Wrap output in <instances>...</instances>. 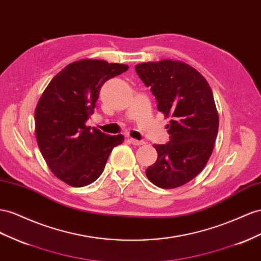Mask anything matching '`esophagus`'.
I'll use <instances>...</instances> for the list:
<instances>
[{
  "label": "esophagus",
  "mask_w": 261,
  "mask_h": 261,
  "mask_svg": "<svg viewBox=\"0 0 261 261\" xmlns=\"http://www.w3.org/2000/svg\"><path fill=\"white\" fill-rule=\"evenodd\" d=\"M128 140H129L130 144L135 145V146H140V145H144L145 144L144 140H137V139H134V138H129Z\"/></svg>",
  "instance_id": "obj_1"
}]
</instances>
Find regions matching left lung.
<instances>
[{
	"instance_id": "1",
	"label": "left lung",
	"mask_w": 261,
	"mask_h": 261,
	"mask_svg": "<svg viewBox=\"0 0 261 261\" xmlns=\"http://www.w3.org/2000/svg\"><path fill=\"white\" fill-rule=\"evenodd\" d=\"M166 117L170 140L156 145L158 158L146 170L154 186L173 189L186 185L205 167L218 132L212 90L204 76L185 62L161 60L135 67Z\"/></svg>"
}]
</instances>
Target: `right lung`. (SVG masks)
<instances>
[{"label":"right lung","instance_id":"1","mask_svg":"<svg viewBox=\"0 0 261 261\" xmlns=\"http://www.w3.org/2000/svg\"><path fill=\"white\" fill-rule=\"evenodd\" d=\"M128 66L83 59L70 63L49 82L35 111V133L51 172L67 185L80 188L102 174L112 149L124 142L122 134L108 135L87 127L103 84Z\"/></svg>","mask_w":261,"mask_h":261}]
</instances>
